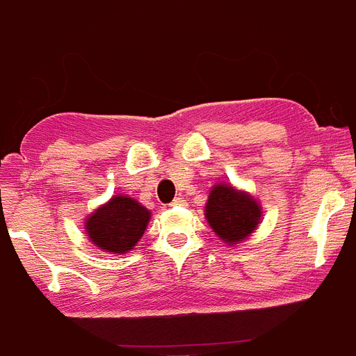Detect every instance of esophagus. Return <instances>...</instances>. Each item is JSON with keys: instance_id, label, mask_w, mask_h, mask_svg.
<instances>
[{"instance_id": "1", "label": "esophagus", "mask_w": 356, "mask_h": 356, "mask_svg": "<svg viewBox=\"0 0 356 356\" xmlns=\"http://www.w3.org/2000/svg\"><path fill=\"white\" fill-rule=\"evenodd\" d=\"M181 205H184L183 197H175V200L172 201V207H181Z\"/></svg>"}]
</instances>
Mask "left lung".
<instances>
[{
    "label": "left lung",
    "instance_id": "left-lung-1",
    "mask_svg": "<svg viewBox=\"0 0 356 356\" xmlns=\"http://www.w3.org/2000/svg\"><path fill=\"white\" fill-rule=\"evenodd\" d=\"M205 218L211 229L227 245L242 243L254 233L262 220V207L257 197L233 184L218 183L209 192Z\"/></svg>",
    "mask_w": 356,
    "mask_h": 356
}]
</instances>
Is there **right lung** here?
<instances>
[{"label": "right lung", "instance_id": "obj_1", "mask_svg": "<svg viewBox=\"0 0 356 356\" xmlns=\"http://www.w3.org/2000/svg\"><path fill=\"white\" fill-rule=\"evenodd\" d=\"M151 220V212L129 195H113L85 218L86 236L96 248L125 254L138 243Z\"/></svg>", "mask_w": 356, "mask_h": 356}]
</instances>
